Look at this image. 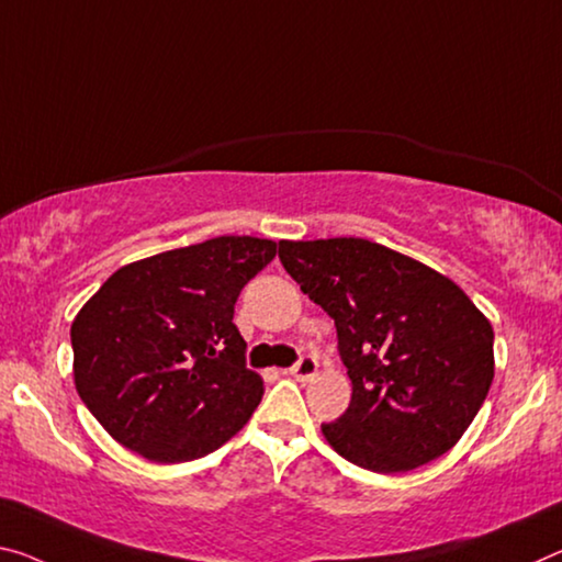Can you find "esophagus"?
<instances>
[{"label": "esophagus", "instance_id": "obj_1", "mask_svg": "<svg viewBox=\"0 0 562 562\" xmlns=\"http://www.w3.org/2000/svg\"><path fill=\"white\" fill-rule=\"evenodd\" d=\"M290 375L297 380H313L317 375V360L313 355H302V358L290 368Z\"/></svg>", "mask_w": 562, "mask_h": 562}]
</instances>
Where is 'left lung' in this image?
Wrapping results in <instances>:
<instances>
[{
    "instance_id": "1",
    "label": "left lung",
    "mask_w": 562,
    "mask_h": 562,
    "mask_svg": "<svg viewBox=\"0 0 562 562\" xmlns=\"http://www.w3.org/2000/svg\"><path fill=\"white\" fill-rule=\"evenodd\" d=\"M280 262L335 319L350 407L323 425L345 460L407 473L456 445L495 375L493 327L456 282L362 237L280 243Z\"/></svg>"
}]
</instances>
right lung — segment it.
Returning a JSON list of instances; mask_svg holds the SVG:
<instances>
[{
    "mask_svg": "<svg viewBox=\"0 0 562 562\" xmlns=\"http://www.w3.org/2000/svg\"><path fill=\"white\" fill-rule=\"evenodd\" d=\"M278 255L260 237H215L120 267L72 323L75 385L124 448L153 462L217 450L260 405L235 302Z\"/></svg>",
    "mask_w": 562,
    "mask_h": 562,
    "instance_id": "1",
    "label": "right lung"
}]
</instances>
